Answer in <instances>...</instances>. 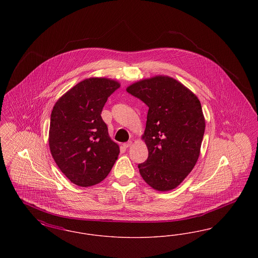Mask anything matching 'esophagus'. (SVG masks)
Wrapping results in <instances>:
<instances>
[{
  "instance_id": "1",
  "label": "esophagus",
  "mask_w": 258,
  "mask_h": 258,
  "mask_svg": "<svg viewBox=\"0 0 258 258\" xmlns=\"http://www.w3.org/2000/svg\"><path fill=\"white\" fill-rule=\"evenodd\" d=\"M133 145V141H128V142H126V143H123V146L124 148H128L131 147Z\"/></svg>"
}]
</instances>
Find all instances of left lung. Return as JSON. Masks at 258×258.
<instances>
[{
    "instance_id": "8db88e82",
    "label": "left lung",
    "mask_w": 258,
    "mask_h": 258,
    "mask_svg": "<svg viewBox=\"0 0 258 258\" xmlns=\"http://www.w3.org/2000/svg\"><path fill=\"white\" fill-rule=\"evenodd\" d=\"M126 92L149 107L143 140L147 160L138 164L154 189L177 187L194 169L200 154L205 119L197 96L176 79L158 75L135 82Z\"/></svg>"
}]
</instances>
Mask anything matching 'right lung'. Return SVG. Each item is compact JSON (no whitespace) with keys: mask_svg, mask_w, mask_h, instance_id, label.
<instances>
[{"mask_svg":"<svg viewBox=\"0 0 258 258\" xmlns=\"http://www.w3.org/2000/svg\"><path fill=\"white\" fill-rule=\"evenodd\" d=\"M120 86L108 78H88L62 95L51 112V155L64 176L79 186L100 183L118 159L119 145L111 140L100 114Z\"/></svg>","mask_w":258,"mask_h":258,"instance_id":"add662e5","label":"right lung"}]
</instances>
